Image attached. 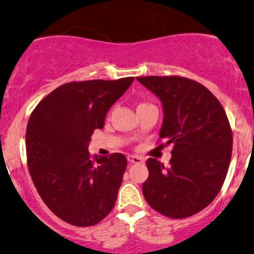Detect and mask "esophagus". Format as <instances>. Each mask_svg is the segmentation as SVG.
I'll return each mask as SVG.
<instances>
[{"label": "esophagus", "mask_w": 254, "mask_h": 254, "mask_svg": "<svg viewBox=\"0 0 254 254\" xmlns=\"http://www.w3.org/2000/svg\"><path fill=\"white\" fill-rule=\"evenodd\" d=\"M127 159L130 164H138V163H143V161H144L142 158H140V156H137V155H128Z\"/></svg>", "instance_id": "esophagus-1"}]
</instances>
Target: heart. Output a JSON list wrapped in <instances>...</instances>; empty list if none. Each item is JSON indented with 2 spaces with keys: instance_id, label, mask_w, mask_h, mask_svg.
<instances>
[{
  "instance_id": "1",
  "label": "heart",
  "mask_w": 254,
  "mask_h": 254,
  "mask_svg": "<svg viewBox=\"0 0 254 254\" xmlns=\"http://www.w3.org/2000/svg\"><path fill=\"white\" fill-rule=\"evenodd\" d=\"M143 105H146V104H143V103H140L139 105H138V106H143ZM138 106H137V108H138Z\"/></svg>"
}]
</instances>
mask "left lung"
<instances>
[{
  "label": "left lung",
  "mask_w": 254,
  "mask_h": 254,
  "mask_svg": "<svg viewBox=\"0 0 254 254\" xmlns=\"http://www.w3.org/2000/svg\"><path fill=\"white\" fill-rule=\"evenodd\" d=\"M163 105L161 139L174 144L170 166L146 160L143 194L163 215L197 214L220 192L232 154V132L218 99L200 83L184 77H137Z\"/></svg>",
  "instance_id": "8db88e82"
}]
</instances>
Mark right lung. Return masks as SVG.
I'll return each instance as SVG.
<instances>
[{"mask_svg": "<svg viewBox=\"0 0 254 254\" xmlns=\"http://www.w3.org/2000/svg\"><path fill=\"white\" fill-rule=\"evenodd\" d=\"M134 78L72 82L55 89L31 114L25 134L29 174L39 195L56 216L91 226L112 210L127 159L89 155L88 145L106 114Z\"/></svg>", "mask_w": 254, "mask_h": 254, "instance_id": "right-lung-1", "label": "right lung"}]
</instances>
